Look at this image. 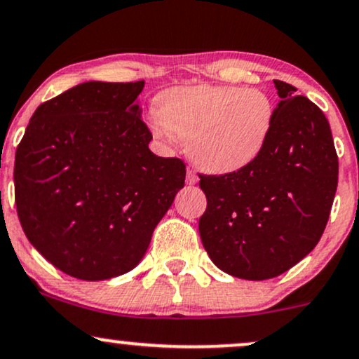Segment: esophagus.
Wrapping results in <instances>:
<instances>
[{"instance_id": "obj_1", "label": "esophagus", "mask_w": 359, "mask_h": 359, "mask_svg": "<svg viewBox=\"0 0 359 359\" xmlns=\"http://www.w3.org/2000/svg\"><path fill=\"white\" fill-rule=\"evenodd\" d=\"M197 180H198V177L196 174V170H192V168L189 167L187 168V177H185V182H187L189 185H194V184H197Z\"/></svg>"}]
</instances>
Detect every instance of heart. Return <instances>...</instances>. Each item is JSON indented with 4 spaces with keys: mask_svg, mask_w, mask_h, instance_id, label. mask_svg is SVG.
I'll list each match as a JSON object with an SVG mask.
<instances>
[{
    "mask_svg": "<svg viewBox=\"0 0 359 359\" xmlns=\"http://www.w3.org/2000/svg\"><path fill=\"white\" fill-rule=\"evenodd\" d=\"M157 107L150 116L155 135L187 140L192 161L212 174L256 161L274 123V103L259 88L180 86L163 93Z\"/></svg>",
    "mask_w": 359,
    "mask_h": 359,
    "instance_id": "obj_1",
    "label": "heart"
}]
</instances>
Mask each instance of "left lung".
<instances>
[{
  "instance_id": "left-lung-1",
  "label": "left lung",
  "mask_w": 359,
  "mask_h": 359,
  "mask_svg": "<svg viewBox=\"0 0 359 359\" xmlns=\"http://www.w3.org/2000/svg\"><path fill=\"white\" fill-rule=\"evenodd\" d=\"M267 144L249 165L201 174L207 209L202 244L224 273L264 280L286 273L316 248L338 187V154L327 118L286 81Z\"/></svg>"
}]
</instances>
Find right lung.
<instances>
[{
	"label": "right lung",
	"mask_w": 359,
	"mask_h": 359,
	"mask_svg": "<svg viewBox=\"0 0 359 359\" xmlns=\"http://www.w3.org/2000/svg\"><path fill=\"white\" fill-rule=\"evenodd\" d=\"M144 80L86 81L41 103L15 157L16 212L33 248L83 280L125 274L184 187L185 163L150 152Z\"/></svg>",
	"instance_id": "add662e5"
}]
</instances>
